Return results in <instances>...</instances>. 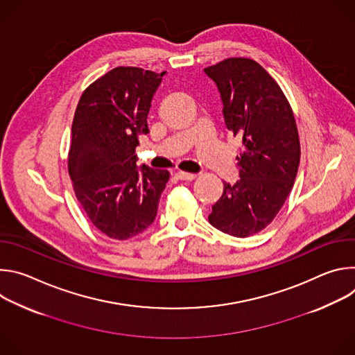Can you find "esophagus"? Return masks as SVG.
I'll return each mask as SVG.
<instances>
[{
  "label": "esophagus",
  "mask_w": 355,
  "mask_h": 355,
  "mask_svg": "<svg viewBox=\"0 0 355 355\" xmlns=\"http://www.w3.org/2000/svg\"><path fill=\"white\" fill-rule=\"evenodd\" d=\"M175 177L178 178V180H181V181H192V180H195V174H189V173H184V171H178L177 174H175Z\"/></svg>",
  "instance_id": "1"
}]
</instances>
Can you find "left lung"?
I'll list each match as a JSON object with an SVG mask.
<instances>
[{
  "instance_id": "left-lung-1",
  "label": "left lung",
  "mask_w": 355,
  "mask_h": 355,
  "mask_svg": "<svg viewBox=\"0 0 355 355\" xmlns=\"http://www.w3.org/2000/svg\"><path fill=\"white\" fill-rule=\"evenodd\" d=\"M223 104L226 128L241 139L240 180L223 182V193L208 216L234 237L267 227L282 208L299 167L300 144L293 112L277 81L254 60L226 59L207 67Z\"/></svg>"
}]
</instances>
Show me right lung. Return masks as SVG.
<instances>
[{
	"label": "right lung",
	"instance_id": "add662e5",
	"mask_svg": "<svg viewBox=\"0 0 355 355\" xmlns=\"http://www.w3.org/2000/svg\"><path fill=\"white\" fill-rule=\"evenodd\" d=\"M166 71L116 67L81 95L71 126L69 174L92 225L128 240L155 222L167 170L136 166L139 135Z\"/></svg>",
	"mask_w": 355,
	"mask_h": 355
}]
</instances>
